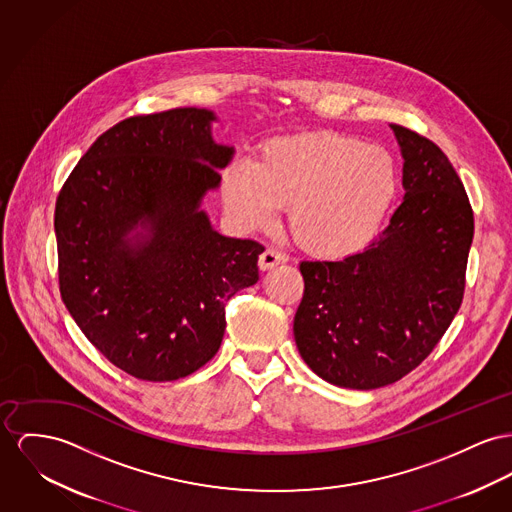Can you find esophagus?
Returning <instances> with one entry per match:
<instances>
[{
    "instance_id": "34e87169",
    "label": "esophagus",
    "mask_w": 512,
    "mask_h": 512,
    "mask_svg": "<svg viewBox=\"0 0 512 512\" xmlns=\"http://www.w3.org/2000/svg\"><path fill=\"white\" fill-rule=\"evenodd\" d=\"M285 262V256L281 254V252H277V250H273V248H266L262 254H260V260H258V264H260V270H272L275 266H279V264H283Z\"/></svg>"
}]
</instances>
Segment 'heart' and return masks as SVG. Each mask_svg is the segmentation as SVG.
Instances as JSON below:
<instances>
[{"mask_svg":"<svg viewBox=\"0 0 512 512\" xmlns=\"http://www.w3.org/2000/svg\"><path fill=\"white\" fill-rule=\"evenodd\" d=\"M392 155L361 139L316 132L268 141L252 167L223 176V202L248 229L272 225L279 205L297 242L322 258L363 250L398 194Z\"/></svg>","mask_w":512,"mask_h":512,"instance_id":"heart-1","label":"heart"}]
</instances>
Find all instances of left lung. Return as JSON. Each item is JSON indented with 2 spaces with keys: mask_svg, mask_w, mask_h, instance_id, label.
Returning <instances> with one entry per match:
<instances>
[{
  "mask_svg": "<svg viewBox=\"0 0 512 512\" xmlns=\"http://www.w3.org/2000/svg\"><path fill=\"white\" fill-rule=\"evenodd\" d=\"M404 202L363 252L301 262L305 295L293 334L308 367L330 384L373 390L413 371L443 338L466 283L474 213L448 157L390 124Z\"/></svg>",
  "mask_w": 512,
  "mask_h": 512,
  "instance_id": "obj_1",
  "label": "left lung"
}]
</instances>
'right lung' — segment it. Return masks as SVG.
Listing matches in <instances>:
<instances>
[{"mask_svg": "<svg viewBox=\"0 0 512 512\" xmlns=\"http://www.w3.org/2000/svg\"><path fill=\"white\" fill-rule=\"evenodd\" d=\"M205 108L132 116L106 130L60 190V293L104 357L167 382L219 351L225 303L258 281L256 240L217 233L202 209L235 147Z\"/></svg>", "mask_w": 512, "mask_h": 512, "instance_id": "1", "label": "right lung"}]
</instances>
